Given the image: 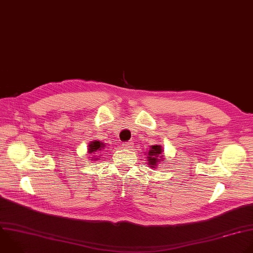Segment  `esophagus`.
<instances>
[{
	"label": "esophagus",
	"instance_id": "1",
	"mask_svg": "<svg viewBox=\"0 0 253 253\" xmlns=\"http://www.w3.org/2000/svg\"><path fill=\"white\" fill-rule=\"evenodd\" d=\"M132 145H133V142H132V141H128V142H124V143L122 144V147L128 149V148H130Z\"/></svg>",
	"mask_w": 253,
	"mask_h": 253
}]
</instances>
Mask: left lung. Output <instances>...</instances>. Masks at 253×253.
Segmentation results:
<instances>
[{"instance_id":"obj_1","label":"left lung","mask_w":253,"mask_h":253,"mask_svg":"<svg viewBox=\"0 0 253 253\" xmlns=\"http://www.w3.org/2000/svg\"><path fill=\"white\" fill-rule=\"evenodd\" d=\"M162 151L163 150L160 145H155V146L151 147V150H149V152H148L149 157L147 159L149 161V164L152 165L151 167L156 168L157 163L162 162V159H160V158H162V156H161Z\"/></svg>"}]
</instances>
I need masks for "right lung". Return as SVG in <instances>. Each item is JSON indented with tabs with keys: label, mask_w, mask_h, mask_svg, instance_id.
<instances>
[{
	"label": "right lung",
	"mask_w": 253,
	"mask_h": 253,
	"mask_svg": "<svg viewBox=\"0 0 253 253\" xmlns=\"http://www.w3.org/2000/svg\"><path fill=\"white\" fill-rule=\"evenodd\" d=\"M104 148V145L103 143L99 142V141H93L91 142V144H89L88 146V153L90 154H94V152H97V151H100Z\"/></svg>",
	"instance_id": "add662e5"
}]
</instances>
